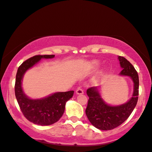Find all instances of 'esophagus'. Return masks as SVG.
Wrapping results in <instances>:
<instances>
[{
  "instance_id": "34e87169",
  "label": "esophagus",
  "mask_w": 152,
  "mask_h": 152,
  "mask_svg": "<svg viewBox=\"0 0 152 152\" xmlns=\"http://www.w3.org/2000/svg\"><path fill=\"white\" fill-rule=\"evenodd\" d=\"M84 93V92H83V89H81V88H78V89H77V90H76V94H83Z\"/></svg>"
}]
</instances>
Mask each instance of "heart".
Segmentation results:
<instances>
[{"mask_svg":"<svg viewBox=\"0 0 152 152\" xmlns=\"http://www.w3.org/2000/svg\"><path fill=\"white\" fill-rule=\"evenodd\" d=\"M99 64H100V63H99V61H97V60H93L92 62H90V67L92 69H96L99 67Z\"/></svg>","mask_w":152,"mask_h":152,"instance_id":"obj_1","label":"heart"}]
</instances>
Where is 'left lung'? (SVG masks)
<instances>
[{
    "label": "left lung",
    "mask_w": 152,
    "mask_h": 152,
    "mask_svg": "<svg viewBox=\"0 0 152 152\" xmlns=\"http://www.w3.org/2000/svg\"><path fill=\"white\" fill-rule=\"evenodd\" d=\"M120 66L123 69L120 75L130 77L134 83L131 98L126 103L118 106L107 104L101 97L97 86L87 89L89 97L85 110L86 116L94 127L100 130H111L126 121L133 112L139 97V75L133 66L123 56H118Z\"/></svg>",
    "instance_id": "left-lung-1"
}]
</instances>
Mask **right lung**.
<instances>
[{"label":"right lung","mask_w":152,"mask_h":152,"mask_svg":"<svg viewBox=\"0 0 152 152\" xmlns=\"http://www.w3.org/2000/svg\"><path fill=\"white\" fill-rule=\"evenodd\" d=\"M55 55H36L25 60L16 74L15 94L23 115L30 122L39 126H49L58 121L64 113L66 103L73 96L74 91L56 92L45 98L32 99L26 96L22 88L23 75L42 58H53Z\"/></svg>","instance_id":"add662e5"}]
</instances>
